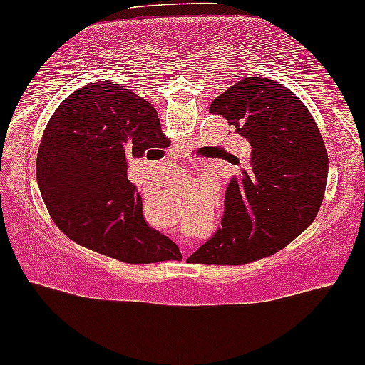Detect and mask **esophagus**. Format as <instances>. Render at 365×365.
<instances>
[{
  "label": "esophagus",
  "mask_w": 365,
  "mask_h": 365,
  "mask_svg": "<svg viewBox=\"0 0 365 365\" xmlns=\"http://www.w3.org/2000/svg\"><path fill=\"white\" fill-rule=\"evenodd\" d=\"M182 170V168H178V170H175V171H181ZM190 251H192V246H190V245H186V248H184V256H189L190 255Z\"/></svg>",
  "instance_id": "1"
}]
</instances>
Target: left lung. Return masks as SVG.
I'll list each match as a JSON object with an SVG mask.
<instances>
[{"label":"left lung","mask_w":365,"mask_h":365,"mask_svg":"<svg viewBox=\"0 0 365 365\" xmlns=\"http://www.w3.org/2000/svg\"><path fill=\"white\" fill-rule=\"evenodd\" d=\"M251 145L250 166L225 192L222 227L190 256L200 264H246L277 253L315 220L328 153L310 110L277 81L248 76L214 99Z\"/></svg>","instance_id":"8db88e82"}]
</instances>
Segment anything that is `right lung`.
<instances>
[{
  "label": "right lung",
  "instance_id": "right-lung-1",
  "mask_svg": "<svg viewBox=\"0 0 365 365\" xmlns=\"http://www.w3.org/2000/svg\"><path fill=\"white\" fill-rule=\"evenodd\" d=\"M156 147L170 140L147 99L110 81L76 89L53 112L37 153V184L55 225L128 264L181 257L175 241L145 222L127 179V160Z\"/></svg>",
  "mask_w": 365,
  "mask_h": 365
}]
</instances>
